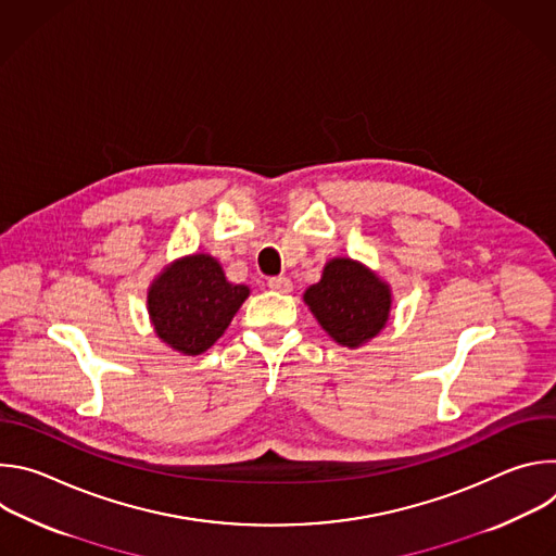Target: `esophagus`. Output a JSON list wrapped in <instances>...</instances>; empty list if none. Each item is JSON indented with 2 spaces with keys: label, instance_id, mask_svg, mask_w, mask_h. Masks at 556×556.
I'll return each instance as SVG.
<instances>
[{
  "label": "esophagus",
  "instance_id": "34e87169",
  "mask_svg": "<svg viewBox=\"0 0 556 556\" xmlns=\"http://www.w3.org/2000/svg\"><path fill=\"white\" fill-rule=\"evenodd\" d=\"M268 288L275 292H281V294H288V292H292V281L288 277H273V279H268Z\"/></svg>",
  "mask_w": 556,
  "mask_h": 556
}]
</instances>
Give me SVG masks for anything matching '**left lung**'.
<instances>
[{"instance_id":"8db88e82","label":"left lung","mask_w":556,"mask_h":556,"mask_svg":"<svg viewBox=\"0 0 556 556\" xmlns=\"http://www.w3.org/2000/svg\"><path fill=\"white\" fill-rule=\"evenodd\" d=\"M303 301L339 345L354 350L387 326L391 290L367 266L334 257L326 264L321 281L305 290Z\"/></svg>"}]
</instances>
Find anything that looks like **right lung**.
I'll return each mask as SVG.
<instances>
[{
    "label": "right lung",
    "instance_id": "1",
    "mask_svg": "<svg viewBox=\"0 0 556 556\" xmlns=\"http://www.w3.org/2000/svg\"><path fill=\"white\" fill-rule=\"evenodd\" d=\"M249 294V286L226 281L215 257L195 253L176 260L151 281L147 309L157 339L180 354L198 356L224 334Z\"/></svg>",
    "mask_w": 556,
    "mask_h": 556
}]
</instances>
